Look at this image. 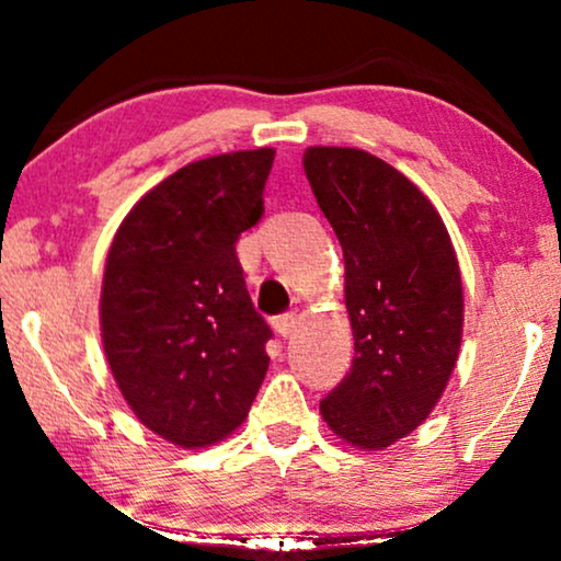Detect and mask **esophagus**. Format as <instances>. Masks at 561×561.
Segmentation results:
<instances>
[{"mask_svg":"<svg viewBox=\"0 0 561 561\" xmlns=\"http://www.w3.org/2000/svg\"><path fill=\"white\" fill-rule=\"evenodd\" d=\"M298 321H301V317H298L296 311H286V313H278V317L273 319V327L280 336H290L296 332Z\"/></svg>","mask_w":561,"mask_h":561,"instance_id":"34e87169","label":"esophagus"}]
</instances>
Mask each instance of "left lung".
<instances>
[{
    "label": "left lung",
    "instance_id": "obj_1",
    "mask_svg": "<svg viewBox=\"0 0 561 561\" xmlns=\"http://www.w3.org/2000/svg\"><path fill=\"white\" fill-rule=\"evenodd\" d=\"M304 171L344 252L355 359L319 403L334 434L382 449L444 393L462 342V278L432 202L386 160L309 148Z\"/></svg>",
    "mask_w": 561,
    "mask_h": 561
}]
</instances>
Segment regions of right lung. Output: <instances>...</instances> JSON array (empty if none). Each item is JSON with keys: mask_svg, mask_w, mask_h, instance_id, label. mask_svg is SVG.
Wrapping results in <instances>:
<instances>
[{"mask_svg": "<svg viewBox=\"0 0 561 561\" xmlns=\"http://www.w3.org/2000/svg\"><path fill=\"white\" fill-rule=\"evenodd\" d=\"M275 150L183 165L145 194L106 255L102 340L145 426L206 447L248 416L273 332L252 306L234 242L263 217Z\"/></svg>", "mask_w": 561, "mask_h": 561, "instance_id": "add662e5", "label": "right lung"}]
</instances>
